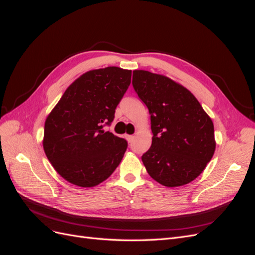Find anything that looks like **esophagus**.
Returning <instances> with one entry per match:
<instances>
[{"label":"esophagus","mask_w":255,"mask_h":255,"mask_svg":"<svg viewBox=\"0 0 255 255\" xmlns=\"http://www.w3.org/2000/svg\"><path fill=\"white\" fill-rule=\"evenodd\" d=\"M127 139H128V141L130 142L134 139V136L133 135H127Z\"/></svg>","instance_id":"1"}]
</instances>
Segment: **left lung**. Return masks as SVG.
<instances>
[{
	"label": "left lung",
	"mask_w": 255,
	"mask_h": 255,
	"mask_svg": "<svg viewBox=\"0 0 255 255\" xmlns=\"http://www.w3.org/2000/svg\"><path fill=\"white\" fill-rule=\"evenodd\" d=\"M132 84L151 115L152 144L141 156L146 171L167 187L194 181L214 155L212 119L189 90L164 75L135 70Z\"/></svg>",
	"instance_id": "8db88e82"
}]
</instances>
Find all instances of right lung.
Instances as JSON below:
<instances>
[{"label": "right lung", "mask_w": 255, "mask_h": 255, "mask_svg": "<svg viewBox=\"0 0 255 255\" xmlns=\"http://www.w3.org/2000/svg\"><path fill=\"white\" fill-rule=\"evenodd\" d=\"M130 75L118 67L86 72L67 88L45 120V155L71 184L96 186L120 164L128 141L103 128L113 122Z\"/></svg>", "instance_id": "right-lung-1"}]
</instances>
